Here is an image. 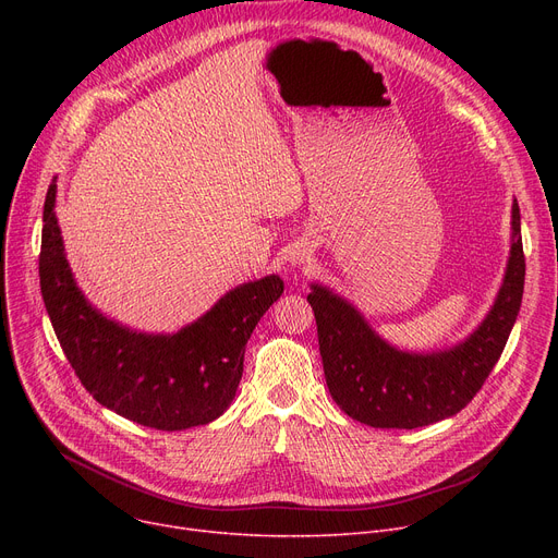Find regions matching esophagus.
I'll return each instance as SVG.
<instances>
[{
    "instance_id": "obj_1",
    "label": "esophagus",
    "mask_w": 558,
    "mask_h": 558,
    "mask_svg": "<svg viewBox=\"0 0 558 558\" xmlns=\"http://www.w3.org/2000/svg\"><path fill=\"white\" fill-rule=\"evenodd\" d=\"M294 262H296V264H301V262H303V257H299V255H294Z\"/></svg>"
}]
</instances>
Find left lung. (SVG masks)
<instances>
[{"instance_id": "left-lung-1", "label": "left lung", "mask_w": 558, "mask_h": 558, "mask_svg": "<svg viewBox=\"0 0 558 558\" xmlns=\"http://www.w3.org/2000/svg\"><path fill=\"white\" fill-rule=\"evenodd\" d=\"M511 255L505 282L482 326L450 350L404 353L379 339L364 316L330 289L312 284L307 296L332 400L371 427L414 429L459 414L500 360L524 289L520 208L511 210Z\"/></svg>"}]
</instances>
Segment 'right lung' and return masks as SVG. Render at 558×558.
<instances>
[{
    "label": "right lung",
    "instance_id": "1",
    "mask_svg": "<svg viewBox=\"0 0 558 558\" xmlns=\"http://www.w3.org/2000/svg\"><path fill=\"white\" fill-rule=\"evenodd\" d=\"M47 190L40 244V291L63 353L85 391L137 425L190 429L219 418L238 393L244 350L257 320L284 291L278 276L234 287L175 335L133 332L85 301L65 259Z\"/></svg>",
    "mask_w": 558,
    "mask_h": 558
}]
</instances>
